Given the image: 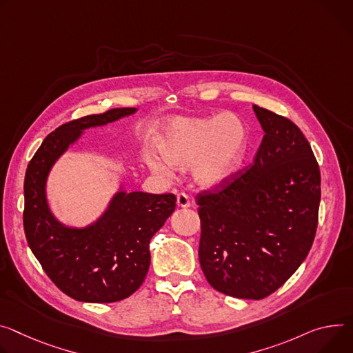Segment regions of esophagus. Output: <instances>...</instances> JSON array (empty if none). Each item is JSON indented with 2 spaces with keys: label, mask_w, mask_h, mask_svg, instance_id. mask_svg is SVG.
I'll list each match as a JSON object with an SVG mask.
<instances>
[{
  "label": "esophagus",
  "mask_w": 353,
  "mask_h": 353,
  "mask_svg": "<svg viewBox=\"0 0 353 353\" xmlns=\"http://www.w3.org/2000/svg\"><path fill=\"white\" fill-rule=\"evenodd\" d=\"M176 203H177V207H180V208H188L191 205V203L188 200V196L184 194V193L177 194V201Z\"/></svg>",
  "instance_id": "obj_1"
}]
</instances>
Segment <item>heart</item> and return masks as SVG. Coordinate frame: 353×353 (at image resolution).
<instances>
[{
    "label": "heart",
    "instance_id": "1",
    "mask_svg": "<svg viewBox=\"0 0 353 353\" xmlns=\"http://www.w3.org/2000/svg\"><path fill=\"white\" fill-rule=\"evenodd\" d=\"M159 154L148 150V169L170 177L173 169H190L191 180L204 190L228 183L242 168L248 152V134L235 114L207 118H177L168 122L154 139Z\"/></svg>",
    "mask_w": 353,
    "mask_h": 353
}]
</instances>
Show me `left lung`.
<instances>
[{
  "label": "left lung",
  "instance_id": "1",
  "mask_svg": "<svg viewBox=\"0 0 353 353\" xmlns=\"http://www.w3.org/2000/svg\"><path fill=\"white\" fill-rule=\"evenodd\" d=\"M265 137L253 163L197 196L199 258L215 290L261 300L300 268L312 246L321 174L300 128L253 105Z\"/></svg>",
  "mask_w": 353,
  "mask_h": 353
}]
</instances>
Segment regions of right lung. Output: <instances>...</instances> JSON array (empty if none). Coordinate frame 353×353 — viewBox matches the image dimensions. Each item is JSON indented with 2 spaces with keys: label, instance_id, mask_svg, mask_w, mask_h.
I'll return each mask as SVG.
<instances>
[{
  "label": "right lung",
  "instance_id": "right-lung-1",
  "mask_svg": "<svg viewBox=\"0 0 353 353\" xmlns=\"http://www.w3.org/2000/svg\"><path fill=\"white\" fill-rule=\"evenodd\" d=\"M114 108L59 126L28 165L23 230L28 245L49 279L69 297L84 303H114L134 294L150 265L149 242L176 208L174 194L119 190L105 211L87 227L60 222L48 204L46 181L57 159L88 128L135 114Z\"/></svg>",
  "mask_w": 353,
  "mask_h": 353
}]
</instances>
